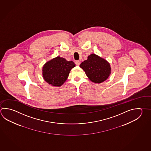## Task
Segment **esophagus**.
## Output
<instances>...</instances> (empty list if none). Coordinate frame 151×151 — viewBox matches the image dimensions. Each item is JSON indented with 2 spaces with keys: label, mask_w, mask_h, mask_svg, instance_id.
<instances>
[{
  "label": "esophagus",
  "mask_w": 151,
  "mask_h": 151,
  "mask_svg": "<svg viewBox=\"0 0 151 151\" xmlns=\"http://www.w3.org/2000/svg\"><path fill=\"white\" fill-rule=\"evenodd\" d=\"M75 64L77 65H80V64H81V61H78V60H77V61H75Z\"/></svg>",
  "instance_id": "esophagus-1"
}]
</instances>
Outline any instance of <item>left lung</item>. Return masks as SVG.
<instances>
[{
    "instance_id": "obj_1",
    "label": "left lung",
    "mask_w": 151,
    "mask_h": 151,
    "mask_svg": "<svg viewBox=\"0 0 151 151\" xmlns=\"http://www.w3.org/2000/svg\"><path fill=\"white\" fill-rule=\"evenodd\" d=\"M80 67L85 71L88 79L94 83L104 82L111 74L109 63L94 53L88 55V59L81 63Z\"/></svg>"
}]
</instances>
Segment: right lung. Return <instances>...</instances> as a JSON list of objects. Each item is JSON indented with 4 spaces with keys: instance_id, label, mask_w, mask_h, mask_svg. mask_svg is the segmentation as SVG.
I'll return each mask as SVG.
<instances>
[{
    "instance_id": "right-lung-1",
    "label": "right lung",
    "mask_w": 151,
    "mask_h": 151,
    "mask_svg": "<svg viewBox=\"0 0 151 151\" xmlns=\"http://www.w3.org/2000/svg\"><path fill=\"white\" fill-rule=\"evenodd\" d=\"M75 67L72 61H67L65 58L57 57L44 65L42 75L44 81L53 86L60 87L68 77L70 71Z\"/></svg>"
}]
</instances>
